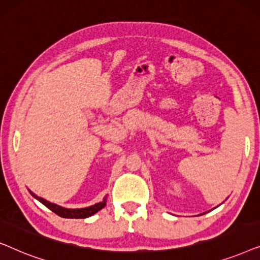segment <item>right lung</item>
<instances>
[{"mask_svg": "<svg viewBox=\"0 0 260 260\" xmlns=\"http://www.w3.org/2000/svg\"><path fill=\"white\" fill-rule=\"evenodd\" d=\"M29 193L33 195V197L37 199V200L40 201L42 205H45L46 207L51 209L52 212H54L55 214H58L59 216H61V218H69V219H85V218H88V216L93 215L98 211H101L102 208H104L105 205H106V200L104 199V201H103V202H99V204H95L93 206H90V207L80 208V209H69V208L60 207V206L55 205V204H51V202L46 201L45 199L39 198L38 195H35L34 193H31L30 190H29Z\"/></svg>", "mask_w": 260, "mask_h": 260, "instance_id": "add662e5", "label": "right lung"}]
</instances>
